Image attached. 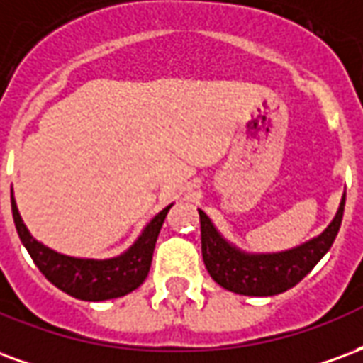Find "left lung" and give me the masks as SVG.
<instances>
[{"instance_id": "obj_1", "label": "left lung", "mask_w": 363, "mask_h": 363, "mask_svg": "<svg viewBox=\"0 0 363 363\" xmlns=\"http://www.w3.org/2000/svg\"><path fill=\"white\" fill-rule=\"evenodd\" d=\"M344 204L346 192L335 220L330 221V225L319 237L291 251L268 255H249L239 251L218 233L210 218L202 210H198L202 231V259L206 268L213 281H218L221 288L241 296L267 297L281 294L303 280L333 247L342 223Z\"/></svg>"}]
</instances>
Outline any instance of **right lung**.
<instances>
[{"label":"right lung","mask_w":363,"mask_h":363,"mask_svg":"<svg viewBox=\"0 0 363 363\" xmlns=\"http://www.w3.org/2000/svg\"><path fill=\"white\" fill-rule=\"evenodd\" d=\"M171 206L161 210L145 225L142 235L138 237V241L124 255L114 257V259L93 260L66 257L38 243L25 228L11 194L13 221H15L21 243L25 245L30 259L35 260V264L46 276V280L52 281L62 291H66L67 296L77 297L83 301L114 299V297L126 296L142 286L150 272L153 249H155L159 231Z\"/></svg>","instance_id":"right-lung-1"}]
</instances>
